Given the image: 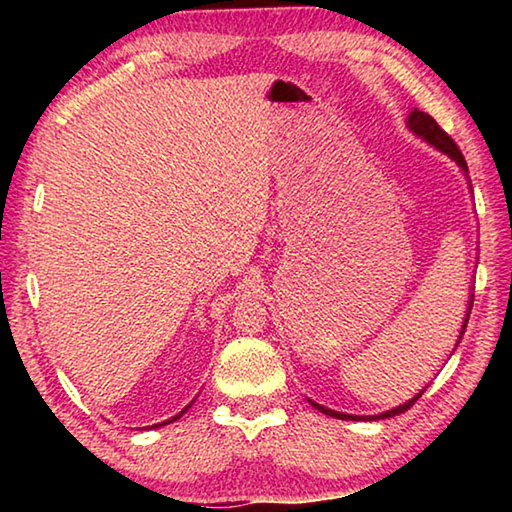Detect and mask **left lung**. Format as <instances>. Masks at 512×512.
<instances>
[{"label":"left lung","instance_id":"8db88e82","mask_svg":"<svg viewBox=\"0 0 512 512\" xmlns=\"http://www.w3.org/2000/svg\"><path fill=\"white\" fill-rule=\"evenodd\" d=\"M406 128H409V131H411L413 135H418L420 140L431 144L433 149H438L440 153H445L447 158H452V160L458 164V169L463 171V176L467 178V185H470V176H467V162H465V158H463V153L458 151V146L454 144L452 137H449V135L443 131V128H440V126L436 124V119H433L431 115H427V112L413 108L411 115L406 117ZM470 192H472V185H470ZM472 300H474V293H470V305H467L465 320H463V325H461V334H458V341H456V345H454V350L458 348V343H461L463 334H465L467 320H470V311H472ZM424 391H427V386H424L420 393H415V395L411 397V400H406L404 404L395 406V409L384 411V413H377V415H350V413L332 411V409H327V406H323V404H316L314 400H309V404L314 406V409H318L320 413L332 415V418H339V420H363V422L368 420V422H370V420H386V418H393V415H400V413H404V411H409L411 406L420 400Z\"/></svg>","mask_w":512,"mask_h":512}]
</instances>
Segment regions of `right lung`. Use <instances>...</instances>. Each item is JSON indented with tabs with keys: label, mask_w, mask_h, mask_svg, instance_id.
<instances>
[{
	"label": "right lung",
	"mask_w": 512,
	"mask_h": 512,
	"mask_svg": "<svg viewBox=\"0 0 512 512\" xmlns=\"http://www.w3.org/2000/svg\"><path fill=\"white\" fill-rule=\"evenodd\" d=\"M192 404H194V400H192V402H189V404L185 406V409H183V411H180L178 415H173V418H171V420H164V422H160V424H153V429H158V427H164V424H171V422H176L178 418H183V413H187V411H189V406H192Z\"/></svg>",
	"instance_id": "add662e5"
}]
</instances>
